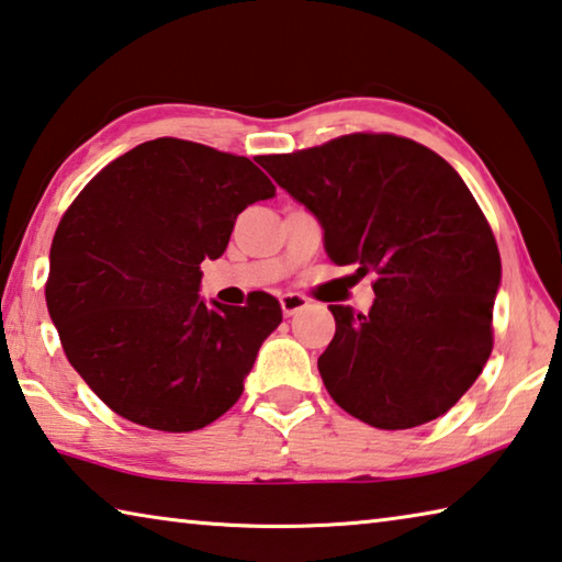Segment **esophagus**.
Segmentation results:
<instances>
[{
  "label": "esophagus",
  "mask_w": 562,
  "mask_h": 562,
  "mask_svg": "<svg viewBox=\"0 0 562 562\" xmlns=\"http://www.w3.org/2000/svg\"><path fill=\"white\" fill-rule=\"evenodd\" d=\"M307 305H310V300H307V297H302V295H297V292H284V295L280 297V307H282L284 317L297 315L300 310H305Z\"/></svg>",
  "instance_id": "34e87169"
}]
</instances>
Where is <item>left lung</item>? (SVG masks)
<instances>
[{
  "label": "left lung",
  "instance_id": "8db88e82",
  "mask_svg": "<svg viewBox=\"0 0 562 562\" xmlns=\"http://www.w3.org/2000/svg\"><path fill=\"white\" fill-rule=\"evenodd\" d=\"M323 227L335 265L375 272L370 313L329 305L317 370L329 397L380 430L435 420L493 350L501 252L468 184L440 155L395 135H347L262 157Z\"/></svg>",
  "mask_w": 562,
  "mask_h": 562
}]
</instances>
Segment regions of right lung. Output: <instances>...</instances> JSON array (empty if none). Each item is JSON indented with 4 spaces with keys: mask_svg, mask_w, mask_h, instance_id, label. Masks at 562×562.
Returning a JSON list of instances; mask_svg holds the SVG:
<instances>
[{
    "mask_svg": "<svg viewBox=\"0 0 562 562\" xmlns=\"http://www.w3.org/2000/svg\"><path fill=\"white\" fill-rule=\"evenodd\" d=\"M274 184L247 157L159 137L106 165L61 217L47 310L67 360L127 420L190 432L245 390L282 307L200 297L204 260L225 252L247 204Z\"/></svg>",
    "mask_w": 562,
    "mask_h": 562,
    "instance_id": "add662e5",
    "label": "right lung"
}]
</instances>
